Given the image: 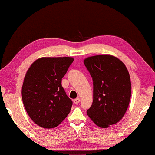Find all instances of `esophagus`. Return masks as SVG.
<instances>
[{
	"instance_id": "1",
	"label": "esophagus",
	"mask_w": 155,
	"mask_h": 155,
	"mask_svg": "<svg viewBox=\"0 0 155 155\" xmlns=\"http://www.w3.org/2000/svg\"><path fill=\"white\" fill-rule=\"evenodd\" d=\"M80 99L79 98H78V99H73V103H74L75 104H78L80 103Z\"/></svg>"
}]
</instances>
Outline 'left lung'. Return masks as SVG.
<instances>
[{"label": "left lung", "instance_id": "obj_1", "mask_svg": "<svg viewBox=\"0 0 155 155\" xmlns=\"http://www.w3.org/2000/svg\"><path fill=\"white\" fill-rule=\"evenodd\" d=\"M93 81V101L87 114L97 126L117 123L128 108L131 80L124 64L112 55H97L84 61Z\"/></svg>", "mask_w": 155, "mask_h": 155}]
</instances>
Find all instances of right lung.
Wrapping results in <instances>:
<instances>
[{"instance_id": "obj_1", "label": "right lung", "mask_w": 155, "mask_h": 155, "mask_svg": "<svg viewBox=\"0 0 155 155\" xmlns=\"http://www.w3.org/2000/svg\"><path fill=\"white\" fill-rule=\"evenodd\" d=\"M73 60L43 57L27 71L21 88L22 101L30 118L39 127L54 128L69 114L73 102L61 82Z\"/></svg>"}]
</instances>
